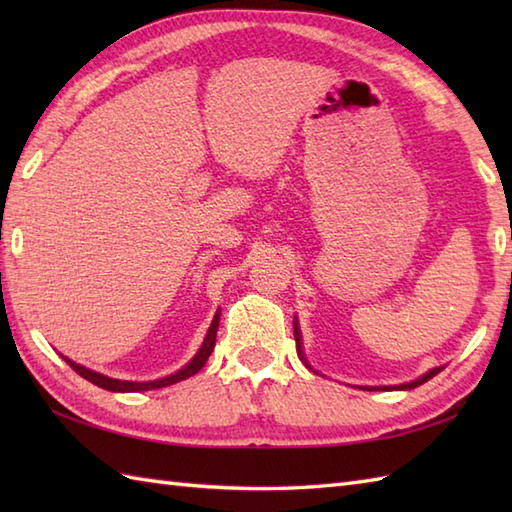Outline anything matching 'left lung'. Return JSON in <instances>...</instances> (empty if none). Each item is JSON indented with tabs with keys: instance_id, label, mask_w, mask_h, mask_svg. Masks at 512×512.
<instances>
[{
	"instance_id": "8db88e82",
	"label": "left lung",
	"mask_w": 512,
	"mask_h": 512,
	"mask_svg": "<svg viewBox=\"0 0 512 512\" xmlns=\"http://www.w3.org/2000/svg\"><path fill=\"white\" fill-rule=\"evenodd\" d=\"M295 341H297V354L301 356V361L308 365V361H306V356H303V350H301V332H299V325H297V321H295ZM308 367H310V365H308ZM440 372H442V367H436V369H429V372H427V374H424V376H420L418 380H411V383H402V385H396L394 389H413V387H418V385H422V383H427V380H429V378H433V376H436V374H440ZM365 389H369V391H372V389H378V387H365ZM383 389H387V387H383Z\"/></svg>"
}]
</instances>
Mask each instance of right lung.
Returning a JSON list of instances; mask_svg holds the SVG:
<instances>
[{"label": "right lung", "mask_w": 512, "mask_h": 512, "mask_svg": "<svg viewBox=\"0 0 512 512\" xmlns=\"http://www.w3.org/2000/svg\"><path fill=\"white\" fill-rule=\"evenodd\" d=\"M217 325H220V310L215 312V317H213V321H211V328H209V332H206V336H204V343L200 345V350H198V354H195L191 361L184 365L182 369H178L176 374H171V376H165V378H158V380H149V383H134V380H118V378H110V376H103V374H99V372H92V369H88V367H83V365H79V363H74V361H70V358H65V363H68L76 374L79 376H83L85 380H90V383H94V385H99V387H103V389H107V391H123V394H127V391H147V389H160V387H167V385H173V383H180V380H184V378H189V376H193V374H198L200 369L204 367V363L209 361V356H211V352H213V347H215V336H217Z\"/></svg>", "instance_id": "add662e5"}]
</instances>
